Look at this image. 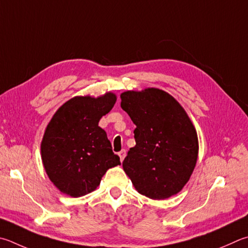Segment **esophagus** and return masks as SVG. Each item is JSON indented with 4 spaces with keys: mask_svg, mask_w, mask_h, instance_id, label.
I'll list each match as a JSON object with an SVG mask.
<instances>
[{
    "mask_svg": "<svg viewBox=\"0 0 248 248\" xmlns=\"http://www.w3.org/2000/svg\"><path fill=\"white\" fill-rule=\"evenodd\" d=\"M118 155H119V157H120V160L123 161V160L124 159V157H125V150H121V151L118 153Z\"/></svg>",
    "mask_w": 248,
    "mask_h": 248,
    "instance_id": "1",
    "label": "esophagus"
}]
</instances>
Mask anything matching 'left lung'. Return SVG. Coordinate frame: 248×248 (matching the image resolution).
Here are the masks:
<instances>
[{"instance_id": "8db88e82", "label": "left lung", "mask_w": 248, "mask_h": 248, "mask_svg": "<svg viewBox=\"0 0 248 248\" xmlns=\"http://www.w3.org/2000/svg\"><path fill=\"white\" fill-rule=\"evenodd\" d=\"M121 108L133 124L136 146L123 168L136 190L166 200L182 190L199 157V138L181 104L164 90L147 88L121 93Z\"/></svg>"}]
</instances>
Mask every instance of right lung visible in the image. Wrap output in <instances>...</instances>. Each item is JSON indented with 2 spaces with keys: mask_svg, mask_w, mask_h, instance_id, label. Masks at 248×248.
<instances>
[{
  "mask_svg": "<svg viewBox=\"0 0 248 248\" xmlns=\"http://www.w3.org/2000/svg\"><path fill=\"white\" fill-rule=\"evenodd\" d=\"M117 101L115 93L75 96L64 103L46 125L41 159L48 179L71 197L91 193L109 168L120 165L98 121Z\"/></svg>",
  "mask_w": 248,
  "mask_h": 248,
  "instance_id": "add662e5",
  "label": "right lung"
}]
</instances>
